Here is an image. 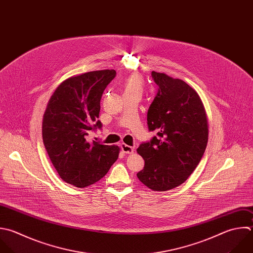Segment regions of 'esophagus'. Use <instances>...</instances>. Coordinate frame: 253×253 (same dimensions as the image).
Returning <instances> with one entry per match:
<instances>
[{
    "instance_id": "esophagus-1",
    "label": "esophagus",
    "mask_w": 253,
    "mask_h": 253,
    "mask_svg": "<svg viewBox=\"0 0 253 253\" xmlns=\"http://www.w3.org/2000/svg\"><path fill=\"white\" fill-rule=\"evenodd\" d=\"M121 148H122L123 152L126 153V154H131L133 152V148L131 146L126 144V143H122L121 144Z\"/></svg>"
}]
</instances>
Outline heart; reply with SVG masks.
Segmentation results:
<instances>
[{"label": "heart", "instance_id": "1", "mask_svg": "<svg viewBox=\"0 0 253 253\" xmlns=\"http://www.w3.org/2000/svg\"><path fill=\"white\" fill-rule=\"evenodd\" d=\"M143 91V79L139 75H132L126 80L125 94L141 95Z\"/></svg>", "mask_w": 253, "mask_h": 253}]
</instances>
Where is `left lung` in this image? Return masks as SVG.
<instances>
[{
	"instance_id": "obj_1",
	"label": "left lung",
	"mask_w": 253,
	"mask_h": 253,
	"mask_svg": "<svg viewBox=\"0 0 253 253\" xmlns=\"http://www.w3.org/2000/svg\"><path fill=\"white\" fill-rule=\"evenodd\" d=\"M158 86L147 112L149 141L136 149L144 167L136 175L153 191H168L182 183L198 166L208 143V120L198 93L187 83L151 72Z\"/></svg>"
}]
</instances>
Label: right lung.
Here are the masks:
<instances>
[{
    "label": "right lung",
    "instance_id": "add662e5",
    "mask_svg": "<svg viewBox=\"0 0 253 253\" xmlns=\"http://www.w3.org/2000/svg\"><path fill=\"white\" fill-rule=\"evenodd\" d=\"M116 74L108 69L68 78L55 90L44 113L45 149L61 179L75 187L102 179L119 157V146L88 138L90 130L102 128L100 102Z\"/></svg>",
    "mask_w": 253,
    "mask_h": 253
}]
</instances>
